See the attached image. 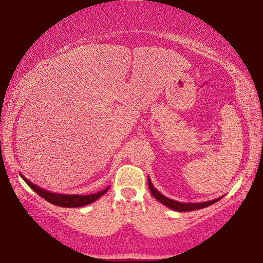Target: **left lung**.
Returning <instances> with one entry per match:
<instances>
[{
	"label": "left lung",
	"instance_id": "8db88e82",
	"mask_svg": "<svg viewBox=\"0 0 263 263\" xmlns=\"http://www.w3.org/2000/svg\"><path fill=\"white\" fill-rule=\"evenodd\" d=\"M147 184H148V189H150L151 194L154 197L159 201L162 204L166 205L167 208H170L172 210L179 211V213H183V211H193V210H198V209H203V208H206L214 203H216L217 201H219L222 197L213 199V201H208V202H201V203H182V202H177L174 201V199L167 198L166 196H164L163 194H160L158 190L156 189L154 186V184L151 183V179L147 177Z\"/></svg>",
	"mask_w": 263,
	"mask_h": 263
}]
</instances>
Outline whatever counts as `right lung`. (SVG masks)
<instances>
[{
  "label": "right lung",
  "mask_w": 263,
  "mask_h": 263,
  "mask_svg": "<svg viewBox=\"0 0 263 263\" xmlns=\"http://www.w3.org/2000/svg\"><path fill=\"white\" fill-rule=\"evenodd\" d=\"M20 176L23 178L28 185L33 189L35 193H36L39 196H41L42 198L46 199L47 202L52 203L54 205L58 206H62V208H79V206H84L87 204H91L94 201H97L98 198L101 197L106 191L109 189V186L106 187V189L99 191L97 194H91V195H66V194H55V193H50L48 190L42 189V187L35 185V184L28 181L25 176L22 174H20Z\"/></svg>",
  "instance_id": "obj_1"
}]
</instances>
